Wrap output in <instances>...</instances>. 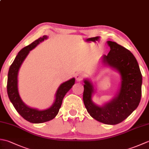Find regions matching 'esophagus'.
Masks as SVG:
<instances>
[{
	"instance_id": "1",
	"label": "esophagus",
	"mask_w": 149,
	"mask_h": 149,
	"mask_svg": "<svg viewBox=\"0 0 149 149\" xmlns=\"http://www.w3.org/2000/svg\"><path fill=\"white\" fill-rule=\"evenodd\" d=\"M84 74H83L82 72H77V74H75V79H76V80L77 81H80L84 78Z\"/></svg>"
}]
</instances>
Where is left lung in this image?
<instances>
[{
	"label": "left lung",
	"instance_id": "left-lung-1",
	"mask_svg": "<svg viewBox=\"0 0 149 149\" xmlns=\"http://www.w3.org/2000/svg\"><path fill=\"white\" fill-rule=\"evenodd\" d=\"M110 51L103 55L100 61L120 75L119 90L112 100L103 106L92 100L95 88L92 82L84 79L83 102L88 113L97 121L107 125L122 122L137 108L141 97L142 75L134 55L118 43L107 41Z\"/></svg>",
	"mask_w": 149,
	"mask_h": 149
}]
</instances>
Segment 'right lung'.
Segmentation results:
<instances>
[{"mask_svg":"<svg viewBox=\"0 0 149 149\" xmlns=\"http://www.w3.org/2000/svg\"><path fill=\"white\" fill-rule=\"evenodd\" d=\"M47 38L48 36L46 35L43 36L22 49L18 53L14 61L9 67L8 75L7 91L9 100L17 111L25 120L33 123H43L54 118L58 115L60 107L61 106L63 98L75 84V78H72L60 85L55 94L54 102L49 108L47 109L39 110L36 108H33L27 106L22 101L18 88L19 70L31 50L35 48L40 43L43 42Z\"/></svg>","mask_w":149,"mask_h":149,"instance_id":"add662e5","label":"right lung"}]
</instances>
